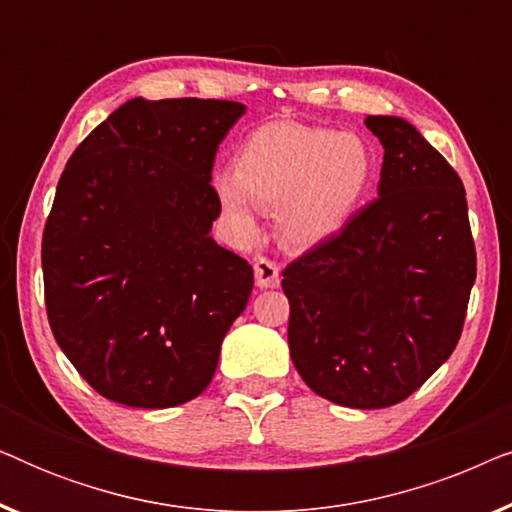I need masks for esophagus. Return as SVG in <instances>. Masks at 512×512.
Masks as SVG:
<instances>
[{"label":"esophagus","mask_w":512,"mask_h":512,"mask_svg":"<svg viewBox=\"0 0 512 512\" xmlns=\"http://www.w3.org/2000/svg\"><path fill=\"white\" fill-rule=\"evenodd\" d=\"M254 277L258 289H270V286H277L279 282V268L268 258H256Z\"/></svg>","instance_id":"34e87169"}]
</instances>
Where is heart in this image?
Instances as JSON below:
<instances>
[{
    "label": "heart",
    "instance_id": "b5f03b06",
    "mask_svg": "<svg viewBox=\"0 0 512 512\" xmlns=\"http://www.w3.org/2000/svg\"><path fill=\"white\" fill-rule=\"evenodd\" d=\"M375 177V156L354 132L268 123L244 139L235 170L214 177L221 212L242 240L258 233L256 202L277 207L293 247H317L352 221Z\"/></svg>",
    "mask_w": 512,
    "mask_h": 512
}]
</instances>
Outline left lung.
Here are the masks:
<instances>
[{
  "label": "left lung",
  "mask_w": 512,
  "mask_h": 512,
  "mask_svg": "<svg viewBox=\"0 0 512 512\" xmlns=\"http://www.w3.org/2000/svg\"><path fill=\"white\" fill-rule=\"evenodd\" d=\"M377 200L284 270L289 349L307 387L345 408H389L457 347L475 282L466 191L398 116H368Z\"/></svg>",
  "instance_id": "8db88e82"
}]
</instances>
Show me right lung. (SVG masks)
<instances>
[{"label":"right lung","mask_w":512,"mask_h":512,"mask_svg":"<svg viewBox=\"0 0 512 512\" xmlns=\"http://www.w3.org/2000/svg\"><path fill=\"white\" fill-rule=\"evenodd\" d=\"M247 107L125 102L79 144L41 242L48 324L109 401L174 408L212 382L251 265L212 233L214 156Z\"/></svg>","instance_id":"add662e5"}]
</instances>
